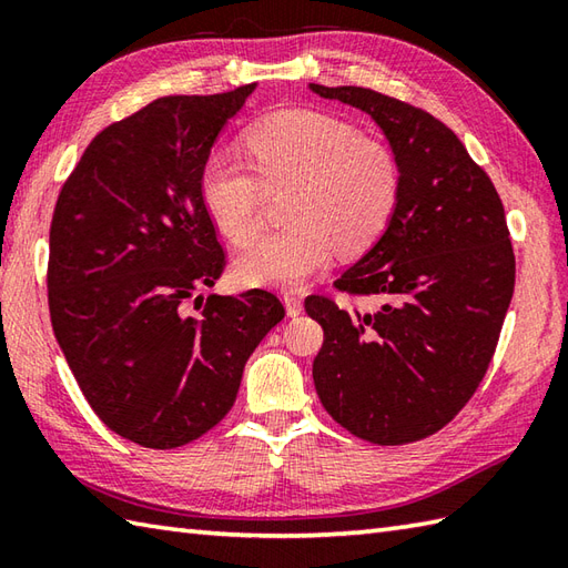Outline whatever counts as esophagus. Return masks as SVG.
Listing matches in <instances>:
<instances>
[{
	"label": "esophagus",
	"mask_w": 568,
	"mask_h": 568,
	"mask_svg": "<svg viewBox=\"0 0 568 568\" xmlns=\"http://www.w3.org/2000/svg\"><path fill=\"white\" fill-rule=\"evenodd\" d=\"M283 300H285V310H287V315H291V317H297L300 312L305 310V305H303V295H297V293H285V295H283Z\"/></svg>",
	"instance_id": "34e87169"
}]
</instances>
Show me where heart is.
<instances>
[{
    "instance_id": "obj_1",
    "label": "heart",
    "mask_w": 568,
    "mask_h": 568,
    "mask_svg": "<svg viewBox=\"0 0 568 568\" xmlns=\"http://www.w3.org/2000/svg\"><path fill=\"white\" fill-rule=\"evenodd\" d=\"M258 176L232 155H212L200 173V195L220 232L246 244L261 224L265 190L293 187L285 220L236 258L246 285L297 287L324 268L332 251L358 256L388 229L403 192V168L381 141L322 112L285 110L263 116L246 136Z\"/></svg>"
}]
</instances>
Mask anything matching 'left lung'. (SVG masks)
Returning <instances> with one entry per match:
<instances>
[{
	"label": "left lung",
	"mask_w": 568,
	"mask_h": 568,
	"mask_svg": "<svg viewBox=\"0 0 568 568\" xmlns=\"http://www.w3.org/2000/svg\"><path fill=\"white\" fill-rule=\"evenodd\" d=\"M371 114L403 168L393 220L334 287L310 295L324 329L312 378L354 437L397 446L462 413L496 354L515 291V253L488 173L437 116L366 88L310 84ZM358 298H373L364 311Z\"/></svg>",
	"instance_id": "left-lung-1"
}]
</instances>
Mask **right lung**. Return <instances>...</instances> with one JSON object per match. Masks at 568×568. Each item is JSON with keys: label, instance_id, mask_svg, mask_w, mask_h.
Here are the masks:
<instances>
[{"label": "right lung", "instance_id": "obj_1", "mask_svg": "<svg viewBox=\"0 0 568 568\" xmlns=\"http://www.w3.org/2000/svg\"><path fill=\"white\" fill-rule=\"evenodd\" d=\"M256 88L153 100L102 129L60 187L48 310L84 400L146 449L200 439L232 409L253 348L285 317L277 295L195 297L226 268L200 195L210 149Z\"/></svg>", "mask_w": 568, "mask_h": 568}]
</instances>
